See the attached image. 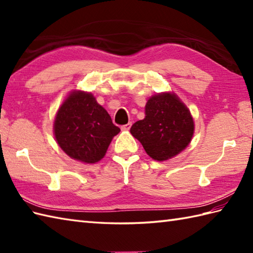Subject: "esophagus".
Wrapping results in <instances>:
<instances>
[{
  "label": "esophagus",
  "mask_w": 253,
  "mask_h": 253,
  "mask_svg": "<svg viewBox=\"0 0 253 253\" xmlns=\"http://www.w3.org/2000/svg\"><path fill=\"white\" fill-rule=\"evenodd\" d=\"M130 127H131V123H128L126 125L122 126V130H129Z\"/></svg>",
  "instance_id": "esophagus-1"
}]
</instances>
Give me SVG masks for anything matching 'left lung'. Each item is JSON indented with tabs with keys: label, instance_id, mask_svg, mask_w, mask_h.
<instances>
[{
	"label": "left lung",
	"instance_id": "8db88e82",
	"mask_svg": "<svg viewBox=\"0 0 253 253\" xmlns=\"http://www.w3.org/2000/svg\"><path fill=\"white\" fill-rule=\"evenodd\" d=\"M195 125L190 112L175 94L162 93L150 98L146 117L130 128L146 152L157 161L175 157L189 144Z\"/></svg>",
	"mask_w": 253,
	"mask_h": 253
}]
</instances>
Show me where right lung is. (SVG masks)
I'll use <instances>...</instances> for the list:
<instances>
[{
  "label": "right lung",
  "instance_id": "obj_1",
  "mask_svg": "<svg viewBox=\"0 0 253 253\" xmlns=\"http://www.w3.org/2000/svg\"><path fill=\"white\" fill-rule=\"evenodd\" d=\"M121 131L91 93L73 92L58 109L54 122L56 141L69 157L95 163L105 155Z\"/></svg>",
  "mask_w": 253,
  "mask_h": 253
}]
</instances>
